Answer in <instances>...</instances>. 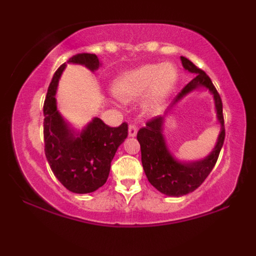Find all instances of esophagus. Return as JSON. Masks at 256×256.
Segmentation results:
<instances>
[{
	"label": "esophagus",
	"instance_id": "esophagus-1",
	"mask_svg": "<svg viewBox=\"0 0 256 256\" xmlns=\"http://www.w3.org/2000/svg\"><path fill=\"white\" fill-rule=\"evenodd\" d=\"M136 134H137V126L131 124L130 126H128V136L136 137Z\"/></svg>",
	"mask_w": 256,
	"mask_h": 256
}]
</instances>
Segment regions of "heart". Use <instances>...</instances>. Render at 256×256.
<instances>
[{"mask_svg": "<svg viewBox=\"0 0 256 256\" xmlns=\"http://www.w3.org/2000/svg\"><path fill=\"white\" fill-rule=\"evenodd\" d=\"M178 70L171 62L146 64L128 70L113 80L112 90L122 101H131L144 96L143 106L150 113L162 110L178 83Z\"/></svg>", "mask_w": 256, "mask_h": 256, "instance_id": "1", "label": "heart"}]
</instances>
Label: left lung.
<instances>
[{
	"mask_svg": "<svg viewBox=\"0 0 256 256\" xmlns=\"http://www.w3.org/2000/svg\"><path fill=\"white\" fill-rule=\"evenodd\" d=\"M180 60L185 71L192 73L195 77L176 96L164 116L149 120L144 128H140L137 134V140L140 144V152H142L143 170L149 183L161 194L172 198H179L192 192L204 183L218 160L225 138L222 104L218 91L214 88L210 78L202 70L198 68L189 58L180 56ZM201 88L207 90L214 96L217 118L220 124L218 140L212 152L204 159L195 162L179 160L166 146L163 134L166 116L185 96L192 90Z\"/></svg>",
	"mask_w": 256,
	"mask_h": 256,
	"instance_id": "left-lung-1",
	"label": "left lung"
}]
</instances>
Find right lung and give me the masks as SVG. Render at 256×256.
<instances>
[{
	"instance_id": "1",
	"label": "right lung",
	"mask_w": 256,
	"mask_h": 256,
	"mask_svg": "<svg viewBox=\"0 0 256 256\" xmlns=\"http://www.w3.org/2000/svg\"><path fill=\"white\" fill-rule=\"evenodd\" d=\"M67 64H82L95 72L101 67L95 54H77L58 67L44 101V144L52 173L70 192H94L107 182L116 149L128 137V124L118 128L94 118L82 130H76L58 110L56 91Z\"/></svg>"
}]
</instances>
